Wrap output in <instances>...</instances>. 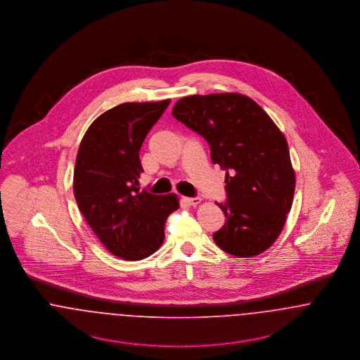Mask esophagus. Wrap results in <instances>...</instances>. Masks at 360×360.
<instances>
[{
    "mask_svg": "<svg viewBox=\"0 0 360 360\" xmlns=\"http://www.w3.org/2000/svg\"><path fill=\"white\" fill-rule=\"evenodd\" d=\"M182 201H184L185 204H188V205L197 206L200 202H201V198H200V197H194V198H190V197H182Z\"/></svg>",
    "mask_w": 360,
    "mask_h": 360,
    "instance_id": "obj_1",
    "label": "esophagus"
}]
</instances>
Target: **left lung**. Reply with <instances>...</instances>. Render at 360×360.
<instances>
[{
	"label": "left lung",
	"mask_w": 360,
	"mask_h": 360,
	"mask_svg": "<svg viewBox=\"0 0 360 360\" xmlns=\"http://www.w3.org/2000/svg\"><path fill=\"white\" fill-rule=\"evenodd\" d=\"M172 116L205 139L212 162L225 170L226 201L217 205L226 221L214 243L239 257L266 251L283 229L295 188L283 134L239 93L184 97Z\"/></svg>",
	"instance_id": "1"
}]
</instances>
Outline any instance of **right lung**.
<instances>
[{
	"instance_id": "add662e5",
	"label": "right lung",
	"mask_w": 360,
	"mask_h": 360,
	"mask_svg": "<svg viewBox=\"0 0 360 360\" xmlns=\"http://www.w3.org/2000/svg\"><path fill=\"white\" fill-rule=\"evenodd\" d=\"M169 103H125L106 110L89 127L77 155L78 207L106 250L125 260L154 254L169 214L179 207L172 193L156 195L139 188V151Z\"/></svg>"
}]
</instances>
